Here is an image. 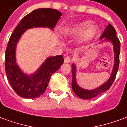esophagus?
I'll return each instance as SVG.
<instances>
[{"mask_svg": "<svg viewBox=\"0 0 127 127\" xmlns=\"http://www.w3.org/2000/svg\"><path fill=\"white\" fill-rule=\"evenodd\" d=\"M72 61V58L71 56H66L65 58H64V63H71Z\"/></svg>", "mask_w": 127, "mask_h": 127, "instance_id": "1", "label": "esophagus"}]
</instances>
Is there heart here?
Returning <instances> with one entry per match:
<instances>
[{"label": "heart", "instance_id": "b5f03b06", "mask_svg": "<svg viewBox=\"0 0 127 127\" xmlns=\"http://www.w3.org/2000/svg\"><path fill=\"white\" fill-rule=\"evenodd\" d=\"M91 24V21H84L65 28L63 31V34L68 37L80 35L81 41H88L93 39L98 31L97 28Z\"/></svg>", "mask_w": 127, "mask_h": 127}]
</instances>
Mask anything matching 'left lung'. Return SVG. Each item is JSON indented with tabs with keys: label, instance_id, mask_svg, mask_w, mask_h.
Here are the masks:
<instances>
[{
	"label": "left lung",
	"instance_id": "left-lung-1",
	"mask_svg": "<svg viewBox=\"0 0 127 127\" xmlns=\"http://www.w3.org/2000/svg\"><path fill=\"white\" fill-rule=\"evenodd\" d=\"M116 30L110 24H108L106 29L102 34L100 37V40L104 39L101 41V43L103 41H109L112 43L114 46V65L113 67L112 74L109 77V79L106 82H105L98 88H95L94 90H85L84 88H81L77 85L76 82V67L74 64H72V75H73V80H72V89L75 95L82 99H91L95 98L101 93H103L105 91H107L111 87L112 84L116 78V75L118 72V66H119V54L120 50V43L119 39L116 36Z\"/></svg>",
	"mask_w": 127,
	"mask_h": 127
}]
</instances>
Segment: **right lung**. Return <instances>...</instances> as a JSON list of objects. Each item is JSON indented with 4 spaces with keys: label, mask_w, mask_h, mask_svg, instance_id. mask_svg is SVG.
I'll return each instance as SVG.
<instances>
[{
    "label": "right lung",
    "mask_w": 127,
    "mask_h": 127,
    "mask_svg": "<svg viewBox=\"0 0 127 127\" xmlns=\"http://www.w3.org/2000/svg\"><path fill=\"white\" fill-rule=\"evenodd\" d=\"M61 15L60 11L50 8L34 10L22 18L11 35L5 52V71L11 87L21 97L35 98L44 93L52 75L60 69L64 58L62 55L49 57L34 74L28 75L16 63L17 43L26 29L47 27L53 30Z\"/></svg>",
    "instance_id": "add662e5"
}]
</instances>
